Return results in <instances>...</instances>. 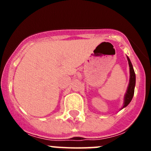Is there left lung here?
I'll use <instances>...</instances> for the list:
<instances>
[{
	"mask_svg": "<svg viewBox=\"0 0 151 151\" xmlns=\"http://www.w3.org/2000/svg\"><path fill=\"white\" fill-rule=\"evenodd\" d=\"M128 58V61H129V69H130V80H129V85L128 87V90L125 96V102H124L123 107H125L126 106L129 105V103L131 102L133 96H134V86H135V73H134V69H133L132 64L131 63L129 57Z\"/></svg>",
	"mask_w": 151,
	"mask_h": 151,
	"instance_id": "1",
	"label": "left lung"
}]
</instances>
